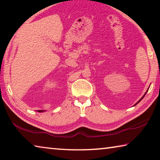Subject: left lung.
Wrapping results in <instances>:
<instances>
[{"label":"left lung","instance_id":"8db88e82","mask_svg":"<svg viewBox=\"0 0 160 160\" xmlns=\"http://www.w3.org/2000/svg\"><path fill=\"white\" fill-rule=\"evenodd\" d=\"M148 89H149V88H148ZM148 90H147V91H146V92L145 93V94H144V95H143V96H142V97H141V98H140V99H139V101H138V102L137 103H135V104H134V106H135V105H136V104H138V103H139V102H140V101H141V100H142V99H143V97H145V94H146V93H147V92L148 91Z\"/></svg>","mask_w":160,"mask_h":160}]
</instances>
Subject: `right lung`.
<instances>
[{
    "label": "right lung",
    "instance_id": "add662e5",
    "mask_svg": "<svg viewBox=\"0 0 160 160\" xmlns=\"http://www.w3.org/2000/svg\"><path fill=\"white\" fill-rule=\"evenodd\" d=\"M37 112H45L44 110H37Z\"/></svg>",
    "mask_w": 160,
    "mask_h": 160
}]
</instances>
